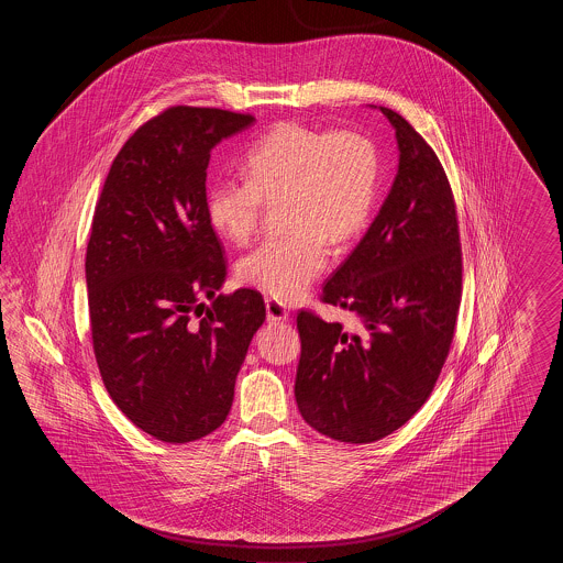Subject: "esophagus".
Here are the masks:
<instances>
[{
    "instance_id": "esophagus-1",
    "label": "esophagus",
    "mask_w": 563,
    "mask_h": 563,
    "mask_svg": "<svg viewBox=\"0 0 563 563\" xmlns=\"http://www.w3.org/2000/svg\"><path fill=\"white\" fill-rule=\"evenodd\" d=\"M266 312H268V321H287L289 319L287 306L276 299H266Z\"/></svg>"
}]
</instances>
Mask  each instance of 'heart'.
<instances>
[{
    "label": "heart",
    "instance_id": "obj_1",
    "mask_svg": "<svg viewBox=\"0 0 563 563\" xmlns=\"http://www.w3.org/2000/svg\"><path fill=\"white\" fill-rule=\"evenodd\" d=\"M246 179H214L207 217L225 241L244 244L260 230L266 202H283L289 232L246 253L239 276L274 299L303 294L329 264V241L356 239L374 213L382 162L361 131H321L280 122L244 158Z\"/></svg>",
    "mask_w": 563,
    "mask_h": 563
}]
</instances>
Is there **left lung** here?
Masks as SVG:
<instances>
[{
    "instance_id": "8db88e82",
    "label": "left lung",
    "mask_w": 563,
    "mask_h": 563,
    "mask_svg": "<svg viewBox=\"0 0 563 563\" xmlns=\"http://www.w3.org/2000/svg\"><path fill=\"white\" fill-rule=\"evenodd\" d=\"M379 109L397 131L399 173L321 294L322 303L350 310L358 331L297 312L295 401L312 429L344 443L379 441L427 402L462 299L457 213L443 164L402 115Z\"/></svg>"
}]
</instances>
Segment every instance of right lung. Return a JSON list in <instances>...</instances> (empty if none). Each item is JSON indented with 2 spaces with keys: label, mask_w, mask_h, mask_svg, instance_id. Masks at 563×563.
I'll return each instance as SVG.
<instances>
[{
  "label": "right lung",
  "mask_w": 563,
  "mask_h": 563,
  "mask_svg": "<svg viewBox=\"0 0 563 563\" xmlns=\"http://www.w3.org/2000/svg\"><path fill=\"white\" fill-rule=\"evenodd\" d=\"M253 120L164 109L122 145L95 207L86 249L95 358L111 401L164 443L202 439L225 422L266 321L260 291L214 295L228 262L207 217L211 152Z\"/></svg>",
  "instance_id": "obj_1"
}]
</instances>
